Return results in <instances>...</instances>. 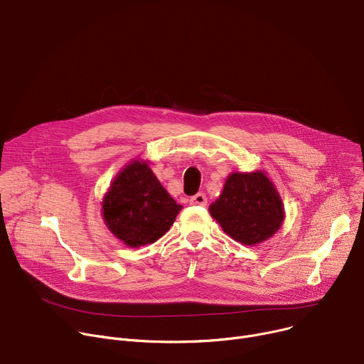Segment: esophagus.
<instances>
[{
    "instance_id": "esophagus-1",
    "label": "esophagus",
    "mask_w": 364,
    "mask_h": 364,
    "mask_svg": "<svg viewBox=\"0 0 364 364\" xmlns=\"http://www.w3.org/2000/svg\"><path fill=\"white\" fill-rule=\"evenodd\" d=\"M190 205L193 206H206L208 205V197L205 193H197L193 197H190Z\"/></svg>"
}]
</instances>
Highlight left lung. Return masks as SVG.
<instances>
[{
	"label": "left lung",
	"instance_id": "obj_1",
	"mask_svg": "<svg viewBox=\"0 0 364 364\" xmlns=\"http://www.w3.org/2000/svg\"><path fill=\"white\" fill-rule=\"evenodd\" d=\"M209 210L229 237L245 245L270 238L283 222L280 197L262 173L230 174Z\"/></svg>",
	"mask_w": 364,
	"mask_h": 364
}]
</instances>
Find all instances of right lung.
<instances>
[{"mask_svg":"<svg viewBox=\"0 0 364 364\" xmlns=\"http://www.w3.org/2000/svg\"><path fill=\"white\" fill-rule=\"evenodd\" d=\"M180 210L148 165L139 161L129 164L116 177L103 202L106 225L129 247L155 242L171 228Z\"/></svg>","mask_w":364,"mask_h":364,"instance_id":"obj_1","label":"right lung"}]
</instances>
